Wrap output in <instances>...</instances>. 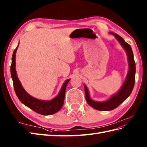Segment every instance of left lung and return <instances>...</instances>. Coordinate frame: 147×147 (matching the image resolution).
I'll return each mask as SVG.
<instances>
[{"label": "left lung", "mask_w": 147, "mask_h": 147, "mask_svg": "<svg viewBox=\"0 0 147 147\" xmlns=\"http://www.w3.org/2000/svg\"><path fill=\"white\" fill-rule=\"evenodd\" d=\"M110 34L115 35V37L120 43V44L122 45L123 47L126 51L128 56L129 70H128L126 80H125V83L123 84L122 87L121 88L120 91L117 94L112 96V98L109 99V100L106 102H97L92 100V99H90V96H89L88 92L87 87H86L85 85H84L85 99L87 100L88 104L95 109L100 111L112 110L116 109L117 107H119L131 94L134 87L135 82V62L134 60L133 51H132L131 46L127 44L124 40V39L120 37V35H117V34L113 33V32H110Z\"/></svg>", "instance_id": "left-lung-1"}]
</instances>
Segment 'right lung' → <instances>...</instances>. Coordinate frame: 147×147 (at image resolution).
Wrapping results in <instances>:
<instances>
[{"instance_id": "obj_1", "label": "right lung", "mask_w": 147, "mask_h": 147, "mask_svg": "<svg viewBox=\"0 0 147 147\" xmlns=\"http://www.w3.org/2000/svg\"><path fill=\"white\" fill-rule=\"evenodd\" d=\"M18 46L13 52L12 63L11 66H10V74H11V77L13 80V88L18 98L23 104L34 110V112L40 114V115H49L57 113L60 110L63 105L66 87L70 79L65 81L59 95L52 100L43 101L32 97V96L28 95L23 88L17 76L16 70V53Z\"/></svg>"}]
</instances>
